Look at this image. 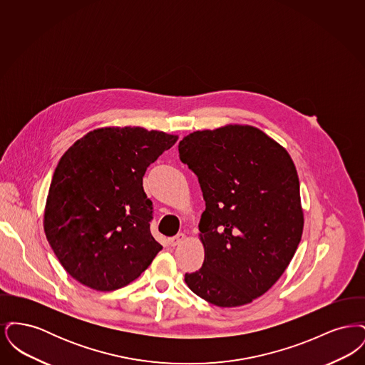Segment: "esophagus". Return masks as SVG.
I'll return each mask as SVG.
<instances>
[{"label": "esophagus", "mask_w": 365, "mask_h": 365, "mask_svg": "<svg viewBox=\"0 0 365 365\" xmlns=\"http://www.w3.org/2000/svg\"><path fill=\"white\" fill-rule=\"evenodd\" d=\"M185 234H182V232H179L178 235H175V237H171V238H168V243H170V246H173V247H175V246H178L179 243L183 242L185 241Z\"/></svg>", "instance_id": "1"}]
</instances>
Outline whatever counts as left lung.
<instances>
[{
  "label": "left lung",
  "instance_id": "left-lung-1",
  "mask_svg": "<svg viewBox=\"0 0 365 365\" xmlns=\"http://www.w3.org/2000/svg\"><path fill=\"white\" fill-rule=\"evenodd\" d=\"M205 201L202 267L185 282L202 299L231 308L268 292L293 259L304 215L294 163L250 125L195 131L178 146Z\"/></svg>",
  "mask_w": 365,
  "mask_h": 365
}]
</instances>
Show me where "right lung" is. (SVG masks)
<instances>
[{
	"label": "right lung",
	"instance_id": "1",
	"mask_svg": "<svg viewBox=\"0 0 365 365\" xmlns=\"http://www.w3.org/2000/svg\"><path fill=\"white\" fill-rule=\"evenodd\" d=\"M178 140L140 127L94 130L60 158L43 228L64 269L87 287L112 292L150 265L163 246L150 232L146 168Z\"/></svg>",
	"mask_w": 365,
	"mask_h": 365
}]
</instances>
